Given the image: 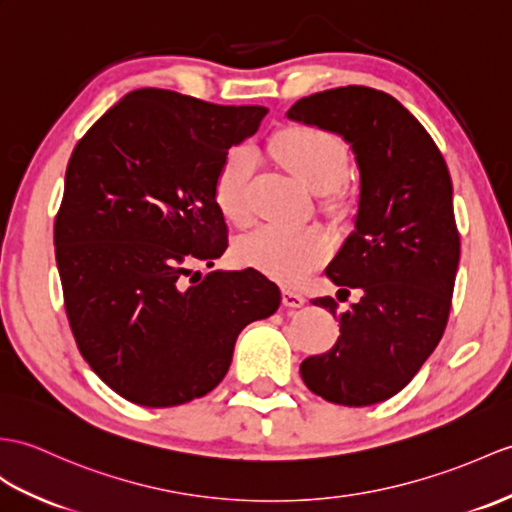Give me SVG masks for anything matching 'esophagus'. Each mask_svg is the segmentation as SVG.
<instances>
[{"mask_svg": "<svg viewBox=\"0 0 512 512\" xmlns=\"http://www.w3.org/2000/svg\"><path fill=\"white\" fill-rule=\"evenodd\" d=\"M283 305L285 307H303L305 299L299 292H292L288 288H283Z\"/></svg>", "mask_w": 512, "mask_h": 512, "instance_id": "1", "label": "esophagus"}]
</instances>
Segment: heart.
<instances>
[{"instance_id": "obj_1", "label": "heart", "mask_w": 512, "mask_h": 512, "mask_svg": "<svg viewBox=\"0 0 512 512\" xmlns=\"http://www.w3.org/2000/svg\"><path fill=\"white\" fill-rule=\"evenodd\" d=\"M272 152L283 168L312 192H325L338 185L349 170V154L342 141L318 128L283 130L272 141ZM251 172V150L235 148L224 157L216 174L213 198L222 216L231 222H244L248 216L246 187ZM327 255L329 240L316 227L264 224L235 244L240 264L288 285L303 281Z\"/></svg>"}]
</instances>
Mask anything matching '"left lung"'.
<instances>
[{
  "label": "left lung",
  "instance_id": "1",
  "mask_svg": "<svg viewBox=\"0 0 512 512\" xmlns=\"http://www.w3.org/2000/svg\"><path fill=\"white\" fill-rule=\"evenodd\" d=\"M285 115L340 135L360 172L355 229L325 275L362 299L347 312L331 296L312 301L338 316L340 336L303 360L301 377L338 406H373L408 386L443 338L460 261L449 170L417 117L384 91L327 89Z\"/></svg>",
  "mask_w": 512,
  "mask_h": 512
}]
</instances>
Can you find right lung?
<instances>
[{"mask_svg":"<svg viewBox=\"0 0 512 512\" xmlns=\"http://www.w3.org/2000/svg\"><path fill=\"white\" fill-rule=\"evenodd\" d=\"M266 113L137 89L71 152L54 222L67 318L93 373L137 406L207 395L227 375L240 331L281 303L253 268L192 270L227 251L213 183Z\"/></svg>","mask_w":512,"mask_h":512,"instance_id":"right-lung-1","label":"right lung"}]
</instances>
